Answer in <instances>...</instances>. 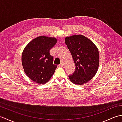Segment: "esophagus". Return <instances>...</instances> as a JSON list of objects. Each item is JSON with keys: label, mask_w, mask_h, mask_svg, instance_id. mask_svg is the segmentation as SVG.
I'll list each match as a JSON object with an SVG mask.
<instances>
[{"label": "esophagus", "mask_w": 122, "mask_h": 122, "mask_svg": "<svg viewBox=\"0 0 122 122\" xmlns=\"http://www.w3.org/2000/svg\"><path fill=\"white\" fill-rule=\"evenodd\" d=\"M63 66V62H61L60 64H59V66Z\"/></svg>", "instance_id": "obj_1"}]
</instances>
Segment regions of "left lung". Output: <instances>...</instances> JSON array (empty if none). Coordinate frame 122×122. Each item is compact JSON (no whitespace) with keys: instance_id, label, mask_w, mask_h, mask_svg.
Instances as JSON below:
<instances>
[{"instance_id":"obj_1","label":"left lung","mask_w":122,"mask_h":122,"mask_svg":"<svg viewBox=\"0 0 122 122\" xmlns=\"http://www.w3.org/2000/svg\"><path fill=\"white\" fill-rule=\"evenodd\" d=\"M76 65V70L69 76L73 83L83 85L97 73L100 62L99 52L94 43L83 35H73L65 38Z\"/></svg>"}]
</instances>
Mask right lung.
Masks as SVG:
<instances>
[{"label":"right lung","mask_w":122,"mask_h":122,"mask_svg":"<svg viewBox=\"0 0 122 122\" xmlns=\"http://www.w3.org/2000/svg\"><path fill=\"white\" fill-rule=\"evenodd\" d=\"M56 38L40 36L28 44L22 52L21 61L25 72L38 84H45L53 76L57 66L53 63L50 50L56 45Z\"/></svg>","instance_id":"add662e5"}]
</instances>
